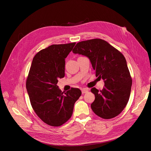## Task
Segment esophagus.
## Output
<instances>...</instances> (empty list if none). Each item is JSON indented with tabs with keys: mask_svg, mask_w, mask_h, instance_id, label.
Listing matches in <instances>:
<instances>
[{
	"mask_svg": "<svg viewBox=\"0 0 151 151\" xmlns=\"http://www.w3.org/2000/svg\"><path fill=\"white\" fill-rule=\"evenodd\" d=\"M81 91H82V93H86L88 91V89L84 88L81 89Z\"/></svg>",
	"mask_w": 151,
	"mask_h": 151,
	"instance_id": "obj_1",
	"label": "esophagus"
}]
</instances>
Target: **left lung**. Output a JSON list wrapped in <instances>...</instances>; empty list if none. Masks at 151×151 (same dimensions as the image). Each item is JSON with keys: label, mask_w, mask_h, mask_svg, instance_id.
Here are the masks:
<instances>
[{"label": "left lung", "mask_w": 151, "mask_h": 151, "mask_svg": "<svg viewBox=\"0 0 151 151\" xmlns=\"http://www.w3.org/2000/svg\"><path fill=\"white\" fill-rule=\"evenodd\" d=\"M73 52L88 58L96 77L104 80L105 86L102 90L95 87L91 90L95 96L91 105L93 111L105 119L119 115L129 102L132 86V78L123 55L101 39L80 42Z\"/></svg>", "instance_id": "8db88e82"}]
</instances>
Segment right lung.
Masks as SVG:
<instances>
[{
    "mask_svg": "<svg viewBox=\"0 0 151 151\" xmlns=\"http://www.w3.org/2000/svg\"><path fill=\"white\" fill-rule=\"evenodd\" d=\"M76 42L52 45L37 53L33 58L26 81L31 105L46 124L62 126L72 116L75 102L81 95L72 88L65 94L57 86L65 77V59Z\"/></svg>",
    "mask_w": 151,
    "mask_h": 151,
    "instance_id": "obj_1",
    "label": "right lung"
}]
</instances>
